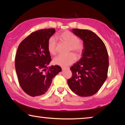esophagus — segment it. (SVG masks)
<instances>
[{
    "instance_id": "esophagus-1",
    "label": "esophagus",
    "mask_w": 125,
    "mask_h": 125,
    "mask_svg": "<svg viewBox=\"0 0 125 125\" xmlns=\"http://www.w3.org/2000/svg\"><path fill=\"white\" fill-rule=\"evenodd\" d=\"M69 67H62V70H65V69H69Z\"/></svg>"
}]
</instances>
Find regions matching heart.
<instances>
[{
	"label": "heart",
	"instance_id": "heart-1",
	"mask_svg": "<svg viewBox=\"0 0 125 125\" xmlns=\"http://www.w3.org/2000/svg\"><path fill=\"white\" fill-rule=\"evenodd\" d=\"M58 38L61 42L68 45V53H73L77 57H79L83 49V42L78 39L77 36L69 31H65L58 35ZM48 49L52 55L57 52V42L54 37H51L48 41ZM73 53L66 55H59L53 60L54 64L61 66H67L73 64L76 57Z\"/></svg>",
	"mask_w": 125,
	"mask_h": 125
}]
</instances>
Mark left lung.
Segmentation results:
<instances>
[{
  "mask_svg": "<svg viewBox=\"0 0 125 125\" xmlns=\"http://www.w3.org/2000/svg\"><path fill=\"white\" fill-rule=\"evenodd\" d=\"M72 31L83 40L84 48L80 60L70 68L72 76L68 80V84L77 95L92 96L100 89L107 78L108 53L105 44L93 32L77 28Z\"/></svg>",
  "mask_w": 125,
  "mask_h": 125,
  "instance_id": "left-lung-1",
  "label": "left lung"
}]
</instances>
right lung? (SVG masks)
I'll return each instance as SVG.
<instances>
[{
    "label": "right lung",
    "instance_id": "1",
    "mask_svg": "<svg viewBox=\"0 0 125 125\" xmlns=\"http://www.w3.org/2000/svg\"><path fill=\"white\" fill-rule=\"evenodd\" d=\"M54 28L32 32L19 45L15 56V69L19 84L30 96L45 94L52 79L61 71L59 65L48 66L52 60L48 41L55 33Z\"/></svg>",
    "mask_w": 125,
    "mask_h": 125
}]
</instances>
